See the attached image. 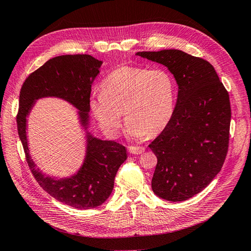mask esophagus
<instances>
[{
	"instance_id": "1",
	"label": "esophagus",
	"mask_w": 251,
	"mask_h": 251,
	"mask_svg": "<svg viewBox=\"0 0 251 251\" xmlns=\"http://www.w3.org/2000/svg\"><path fill=\"white\" fill-rule=\"evenodd\" d=\"M127 150L131 154H134V155H138V154H141L144 151L143 147H131L130 146V147H127Z\"/></svg>"
}]
</instances>
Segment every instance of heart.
I'll return each instance as SVG.
<instances>
[{
	"label": "heart",
	"mask_w": 251,
	"mask_h": 251,
	"mask_svg": "<svg viewBox=\"0 0 251 251\" xmlns=\"http://www.w3.org/2000/svg\"><path fill=\"white\" fill-rule=\"evenodd\" d=\"M176 103V86L163 69L123 66L109 73L101 92L94 93L90 109L109 137L118 136L123 113L126 132L134 139L160 133L169 125Z\"/></svg>",
	"instance_id": "obj_1"
}]
</instances>
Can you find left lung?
I'll return each instance as SVG.
<instances>
[{
  "label": "left lung",
  "instance_id": "obj_1",
  "mask_svg": "<svg viewBox=\"0 0 251 251\" xmlns=\"http://www.w3.org/2000/svg\"><path fill=\"white\" fill-rule=\"evenodd\" d=\"M136 54L162 64L178 83L173 117L150 143L157 157L151 188L179 202L199 194L221 171L229 144V95L207 60L176 50Z\"/></svg>",
  "mask_w": 251,
  "mask_h": 251
}]
</instances>
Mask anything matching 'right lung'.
Instances as JSON below:
<instances>
[{"instance_id": "right-lung-1", "label": "right lung", "mask_w": 251, "mask_h": 251, "mask_svg": "<svg viewBox=\"0 0 251 251\" xmlns=\"http://www.w3.org/2000/svg\"><path fill=\"white\" fill-rule=\"evenodd\" d=\"M100 66V60L89 54L53 57L29 75L20 92L18 133L30 171L51 197L78 209L97 207L109 198L119 166L126 160V148L116 141L97 139L88 133L87 155L78 173L70 178L53 179L36 169L29 155L26 117L36 100L54 96L77 108L80 123L87 128L91 87Z\"/></svg>"}]
</instances>
